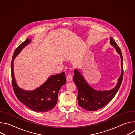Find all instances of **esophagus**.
<instances>
[{
	"mask_svg": "<svg viewBox=\"0 0 135 135\" xmlns=\"http://www.w3.org/2000/svg\"><path fill=\"white\" fill-rule=\"evenodd\" d=\"M73 80V77L72 76L70 75H68L67 77H66V80L68 82H70L72 81Z\"/></svg>",
	"mask_w": 135,
	"mask_h": 135,
	"instance_id": "34e87169",
	"label": "esophagus"
}]
</instances>
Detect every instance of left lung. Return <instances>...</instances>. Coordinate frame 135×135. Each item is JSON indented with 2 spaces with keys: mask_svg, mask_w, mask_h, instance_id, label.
<instances>
[{
  "mask_svg": "<svg viewBox=\"0 0 135 135\" xmlns=\"http://www.w3.org/2000/svg\"><path fill=\"white\" fill-rule=\"evenodd\" d=\"M110 44L115 49L121 57V73L116 86L114 88L103 91L96 90L89 84L81 72L78 69L74 70L73 81L78 90L79 105L87 110L96 111L105 106L113 99L121 85L123 76V57L121 51L112 37H110Z\"/></svg>",
  "mask_w": 135,
  "mask_h": 135,
  "instance_id": "left-lung-1",
  "label": "left lung"
}]
</instances>
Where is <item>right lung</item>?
<instances>
[{
	"label": "right lung",
	"mask_w": 135,
	"mask_h": 135,
	"mask_svg": "<svg viewBox=\"0 0 135 135\" xmlns=\"http://www.w3.org/2000/svg\"><path fill=\"white\" fill-rule=\"evenodd\" d=\"M31 42L27 39L15 50L11 64L12 81L14 93L18 100L29 109L37 112H46L52 109L56 105L58 93L61 86L66 84L64 72L50 76L40 86L33 90L28 91L19 86L15 80L14 73V60L21 51Z\"/></svg>",
	"instance_id": "right-lung-1"
}]
</instances>
